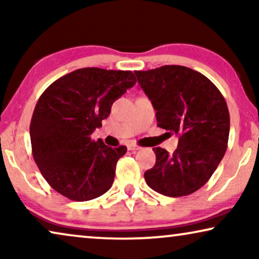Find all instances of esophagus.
<instances>
[{
  "mask_svg": "<svg viewBox=\"0 0 259 259\" xmlns=\"http://www.w3.org/2000/svg\"><path fill=\"white\" fill-rule=\"evenodd\" d=\"M127 148H128L130 151H133V152L141 150V147L139 146V145H137V144H128V145H127Z\"/></svg>",
  "mask_w": 259,
  "mask_h": 259,
  "instance_id": "obj_1",
  "label": "esophagus"
}]
</instances>
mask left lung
Returning <instances> with one entry per match:
<instances>
[{"instance_id":"obj_1","label":"left lung","mask_w":259,"mask_h":259,"mask_svg":"<svg viewBox=\"0 0 259 259\" xmlns=\"http://www.w3.org/2000/svg\"><path fill=\"white\" fill-rule=\"evenodd\" d=\"M134 74L157 111L158 126L179 137L173 154L153 148L155 165L144 175L147 185L167 197L196 192L211 178L228 148L230 114L224 97L206 76L184 66Z\"/></svg>"}]
</instances>
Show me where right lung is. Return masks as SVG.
Here are the masks:
<instances>
[{"label": "right lung", "instance_id": "right-lung-1", "mask_svg": "<svg viewBox=\"0 0 259 259\" xmlns=\"http://www.w3.org/2000/svg\"><path fill=\"white\" fill-rule=\"evenodd\" d=\"M136 81L131 70L88 67L61 76L42 93L30 121L31 151L56 192L86 201L111 189L116 162L127 148L106 146L92 133Z\"/></svg>", "mask_w": 259, "mask_h": 259}]
</instances>
